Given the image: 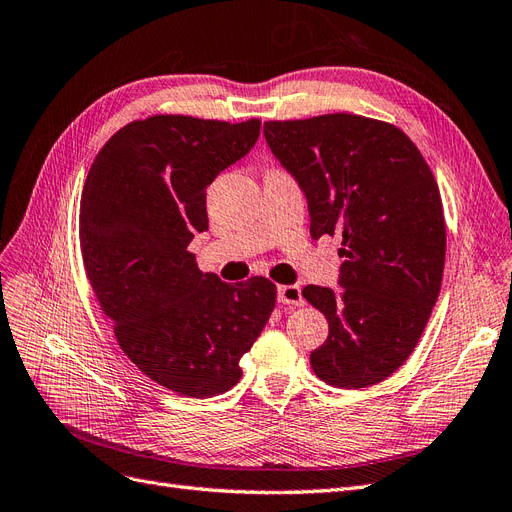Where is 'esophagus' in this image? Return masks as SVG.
I'll return each instance as SVG.
<instances>
[{"label":"esophagus","mask_w":512,"mask_h":512,"mask_svg":"<svg viewBox=\"0 0 512 512\" xmlns=\"http://www.w3.org/2000/svg\"><path fill=\"white\" fill-rule=\"evenodd\" d=\"M277 301L284 305H292V307H303L305 299L303 292L299 286H280L277 288Z\"/></svg>","instance_id":"1"}]
</instances>
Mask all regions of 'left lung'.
Here are the masks:
<instances>
[{
  "label": "left lung",
  "instance_id": "1",
  "mask_svg": "<svg viewBox=\"0 0 512 512\" xmlns=\"http://www.w3.org/2000/svg\"><path fill=\"white\" fill-rule=\"evenodd\" d=\"M273 156L299 181L309 235H339L342 292L305 286L329 320L309 354L337 389H365L406 363L438 301L446 222L436 177L393 123L352 113L265 121Z\"/></svg>",
  "mask_w": 512,
  "mask_h": 512
}]
</instances>
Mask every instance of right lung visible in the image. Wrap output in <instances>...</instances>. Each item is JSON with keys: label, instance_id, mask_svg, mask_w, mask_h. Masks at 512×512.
<instances>
[{"label": "right lung", "instance_id": "obj_1", "mask_svg": "<svg viewBox=\"0 0 512 512\" xmlns=\"http://www.w3.org/2000/svg\"><path fill=\"white\" fill-rule=\"evenodd\" d=\"M258 134V119H136L98 151L83 188V265L117 344L147 378L185 397L232 389L275 307L267 277L232 286L188 252L209 228L207 185Z\"/></svg>", "mask_w": 512, "mask_h": 512}]
</instances>
